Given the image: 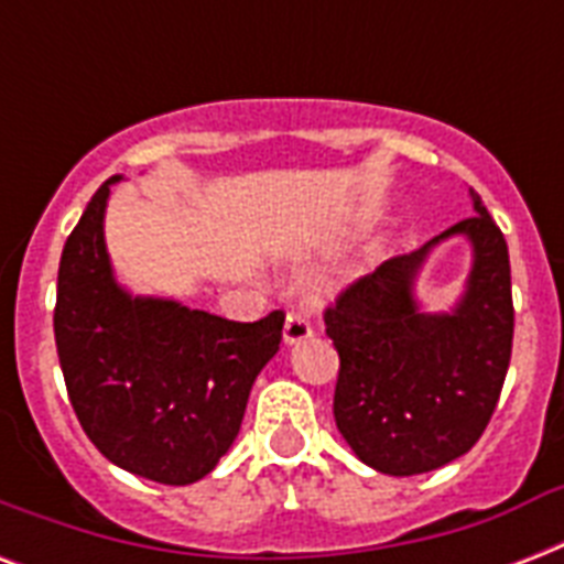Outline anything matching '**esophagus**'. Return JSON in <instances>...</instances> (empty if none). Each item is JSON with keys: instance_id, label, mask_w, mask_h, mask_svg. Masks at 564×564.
<instances>
[{"instance_id": "obj_1", "label": "esophagus", "mask_w": 564, "mask_h": 564, "mask_svg": "<svg viewBox=\"0 0 564 564\" xmlns=\"http://www.w3.org/2000/svg\"><path fill=\"white\" fill-rule=\"evenodd\" d=\"M310 336H313V327H310L307 313L304 310H290L286 322H283V345H299Z\"/></svg>"}]
</instances>
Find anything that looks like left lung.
Instances as JSON below:
<instances>
[{"instance_id":"obj_1","label":"left lung","mask_w":564,"mask_h":564,"mask_svg":"<svg viewBox=\"0 0 564 564\" xmlns=\"http://www.w3.org/2000/svg\"><path fill=\"white\" fill-rule=\"evenodd\" d=\"M468 193L471 219L380 263L325 313L339 354L336 427L380 474L412 477L454 463L498 406L516 327L509 251L480 195ZM454 236L469 239L473 272L454 308L430 314L414 283L429 251Z\"/></svg>"}]
</instances>
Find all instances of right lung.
<instances>
[{
	"instance_id": "add662e5",
	"label": "right lung",
	"mask_w": 564,
	"mask_h": 564,
	"mask_svg": "<svg viewBox=\"0 0 564 564\" xmlns=\"http://www.w3.org/2000/svg\"><path fill=\"white\" fill-rule=\"evenodd\" d=\"M113 175L69 234L57 269L55 343L90 442L126 471L189 486L228 454L257 375L278 354L283 313L228 322L175 299L131 295L105 242Z\"/></svg>"
}]
</instances>
